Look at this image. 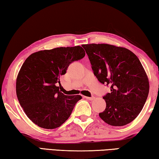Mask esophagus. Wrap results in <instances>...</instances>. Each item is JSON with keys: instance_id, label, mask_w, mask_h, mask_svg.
<instances>
[{"instance_id": "esophagus-1", "label": "esophagus", "mask_w": 159, "mask_h": 159, "mask_svg": "<svg viewBox=\"0 0 159 159\" xmlns=\"http://www.w3.org/2000/svg\"><path fill=\"white\" fill-rule=\"evenodd\" d=\"M85 98H86L88 100H93V99H95V97L92 96V97H85Z\"/></svg>"}]
</instances>
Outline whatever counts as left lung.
<instances>
[{"label": "left lung", "mask_w": 159, "mask_h": 159, "mask_svg": "<svg viewBox=\"0 0 159 159\" xmlns=\"http://www.w3.org/2000/svg\"><path fill=\"white\" fill-rule=\"evenodd\" d=\"M94 75L111 93L103 99L106 109L99 116L107 124L123 126L142 111L149 95V80L138 57L125 48L109 44L83 45Z\"/></svg>", "instance_id": "obj_1"}]
</instances>
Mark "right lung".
I'll use <instances>...</instances> for the list:
<instances>
[{
	"label": "right lung",
	"mask_w": 159,
	"mask_h": 159,
	"mask_svg": "<svg viewBox=\"0 0 159 159\" xmlns=\"http://www.w3.org/2000/svg\"><path fill=\"white\" fill-rule=\"evenodd\" d=\"M80 46L41 50L26 58L19 72L16 93L20 105L32 122L54 129L68 119L80 95H65L56 83L70 64L85 57Z\"/></svg>",
	"instance_id": "1"
}]
</instances>
